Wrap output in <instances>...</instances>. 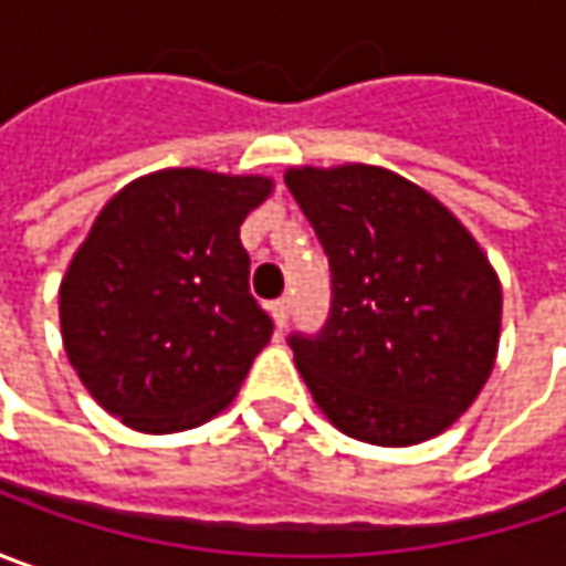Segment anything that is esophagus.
Masks as SVG:
<instances>
[{
    "label": "esophagus",
    "instance_id": "obj_1",
    "mask_svg": "<svg viewBox=\"0 0 566 566\" xmlns=\"http://www.w3.org/2000/svg\"><path fill=\"white\" fill-rule=\"evenodd\" d=\"M271 315L276 327H286V321H290V298H286V295H283V298H276V302H271Z\"/></svg>",
    "mask_w": 566,
    "mask_h": 566
}]
</instances>
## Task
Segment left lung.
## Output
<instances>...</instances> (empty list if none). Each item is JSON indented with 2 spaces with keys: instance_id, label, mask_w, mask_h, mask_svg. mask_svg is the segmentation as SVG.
<instances>
[{
  "instance_id": "obj_1",
  "label": "left lung",
  "mask_w": 566,
  "mask_h": 566,
  "mask_svg": "<svg viewBox=\"0 0 566 566\" xmlns=\"http://www.w3.org/2000/svg\"><path fill=\"white\" fill-rule=\"evenodd\" d=\"M331 261V315L293 334L295 365L343 434L422 444L485 387L501 283L469 229L424 188L365 164L286 169Z\"/></svg>"
}]
</instances>
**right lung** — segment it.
I'll list each match as a JSON object with an SVG mask.
<instances>
[{
	"instance_id": "add662e5",
	"label": "right lung",
	"mask_w": 566,
	"mask_h": 566,
	"mask_svg": "<svg viewBox=\"0 0 566 566\" xmlns=\"http://www.w3.org/2000/svg\"><path fill=\"white\" fill-rule=\"evenodd\" d=\"M264 176L160 169L99 210L59 286L69 361L135 431L213 419L273 334L249 293L239 227L271 195Z\"/></svg>"
}]
</instances>
